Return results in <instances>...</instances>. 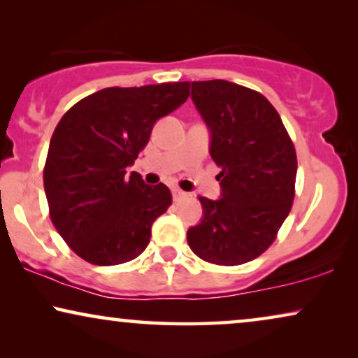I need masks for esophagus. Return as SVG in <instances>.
I'll return each mask as SVG.
<instances>
[{
	"instance_id": "obj_1",
	"label": "esophagus",
	"mask_w": 358,
	"mask_h": 358,
	"mask_svg": "<svg viewBox=\"0 0 358 358\" xmlns=\"http://www.w3.org/2000/svg\"><path fill=\"white\" fill-rule=\"evenodd\" d=\"M173 199H174V202H180V200L187 199V194L182 192V190L178 189V187H174L173 189Z\"/></svg>"
}]
</instances>
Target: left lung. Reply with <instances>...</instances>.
Masks as SVG:
<instances>
[{"label":"left lung","instance_id":"1","mask_svg":"<svg viewBox=\"0 0 358 358\" xmlns=\"http://www.w3.org/2000/svg\"><path fill=\"white\" fill-rule=\"evenodd\" d=\"M192 102L210 131V156L222 171L220 199L199 197L202 220L189 228L194 254L218 266L261 256L295 197L296 153L266 97L224 80L192 81Z\"/></svg>","mask_w":358,"mask_h":358}]
</instances>
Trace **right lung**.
Listing matches in <instances>:
<instances>
[{
  "label": "right lung",
  "mask_w": 358,
  "mask_h": 358,
  "mask_svg": "<svg viewBox=\"0 0 358 358\" xmlns=\"http://www.w3.org/2000/svg\"><path fill=\"white\" fill-rule=\"evenodd\" d=\"M189 81L107 87L76 102L53 131L43 169L50 218L68 246L96 266H117L148 246L151 224L173 202L127 168L161 117L187 101Z\"/></svg>",
  "instance_id": "obj_1"
}]
</instances>
